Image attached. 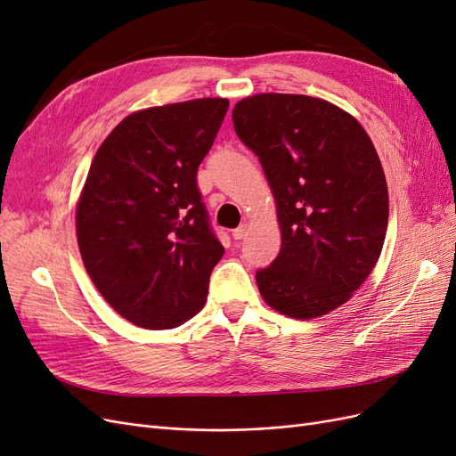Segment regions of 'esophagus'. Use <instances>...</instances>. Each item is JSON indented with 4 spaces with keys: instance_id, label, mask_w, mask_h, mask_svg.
I'll return each mask as SVG.
<instances>
[{
    "instance_id": "34e87169",
    "label": "esophagus",
    "mask_w": 456,
    "mask_h": 456,
    "mask_svg": "<svg viewBox=\"0 0 456 456\" xmlns=\"http://www.w3.org/2000/svg\"><path fill=\"white\" fill-rule=\"evenodd\" d=\"M245 236H247V224H241L236 230H232V238L233 240H243Z\"/></svg>"
}]
</instances>
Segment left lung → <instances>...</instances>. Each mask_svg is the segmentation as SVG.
I'll return each instance as SVG.
<instances>
[{
  "label": "left lung",
  "mask_w": 456,
  "mask_h": 456,
  "mask_svg": "<svg viewBox=\"0 0 456 456\" xmlns=\"http://www.w3.org/2000/svg\"><path fill=\"white\" fill-rule=\"evenodd\" d=\"M232 119L278 203L281 251L256 272L258 291L289 317L325 315L362 287L382 251L388 188L377 150L355 118L306 94L247 96Z\"/></svg>",
  "instance_id": "obj_1"
}]
</instances>
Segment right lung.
<instances>
[{
    "label": "right lung",
    "instance_id": "add662e5",
    "mask_svg": "<svg viewBox=\"0 0 456 456\" xmlns=\"http://www.w3.org/2000/svg\"><path fill=\"white\" fill-rule=\"evenodd\" d=\"M228 106L198 99L141 110L91 163L76 211L79 253L99 293L134 325L173 329L205 305L224 247L196 176Z\"/></svg>",
    "mask_w": 456,
    "mask_h": 456
}]
</instances>
